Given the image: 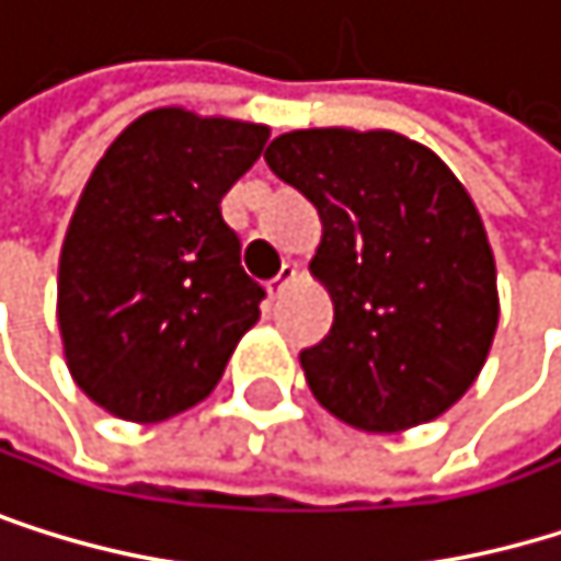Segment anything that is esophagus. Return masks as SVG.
<instances>
[{
	"mask_svg": "<svg viewBox=\"0 0 561 561\" xmlns=\"http://www.w3.org/2000/svg\"><path fill=\"white\" fill-rule=\"evenodd\" d=\"M294 277H297V267H294V264H284V267H280V274H277L274 280H267V294H271V300H277V297L294 284Z\"/></svg>",
	"mask_w": 561,
	"mask_h": 561,
	"instance_id": "34e87169",
	"label": "esophagus"
}]
</instances>
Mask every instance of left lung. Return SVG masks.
I'll use <instances>...</instances> for the list:
<instances>
[{"instance_id":"1","label":"left lung","mask_w":561,"mask_h":561,"mask_svg":"<svg viewBox=\"0 0 561 561\" xmlns=\"http://www.w3.org/2000/svg\"><path fill=\"white\" fill-rule=\"evenodd\" d=\"M264 160L324 224L311 274L334 324L300 351L307 388L357 432L435 422L474 385L499 328L495 254L468 190L394 129H290Z\"/></svg>"}]
</instances>
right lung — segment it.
<instances>
[{
  "mask_svg": "<svg viewBox=\"0 0 561 561\" xmlns=\"http://www.w3.org/2000/svg\"><path fill=\"white\" fill-rule=\"evenodd\" d=\"M267 136L264 123L160 106L82 186L59 250V337L79 391L123 422L201 404L261 321L264 287L240 267L220 201Z\"/></svg>",
  "mask_w": 561,
  "mask_h": 561,
  "instance_id": "obj_1",
  "label": "right lung"
}]
</instances>
